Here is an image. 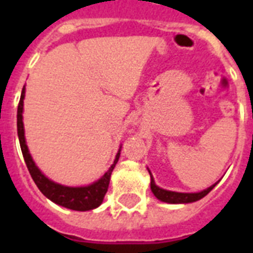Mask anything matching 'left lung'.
Instances as JSON below:
<instances>
[{"label":"left lung","mask_w":253,"mask_h":253,"mask_svg":"<svg viewBox=\"0 0 253 253\" xmlns=\"http://www.w3.org/2000/svg\"><path fill=\"white\" fill-rule=\"evenodd\" d=\"M151 174V173H150ZM214 184L210 188L205 189L200 193H177V192H169V190H164V189L159 188L158 185L155 184L154 177L151 176V190L155 194V197L158 200L163 201V202H168V204H189V202H194L201 198H204L206 194L211 192V189L215 186Z\"/></svg>","instance_id":"obj_1"}]
</instances>
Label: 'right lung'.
Masks as SVG:
<instances>
[{
    "instance_id": "obj_1",
    "label": "right lung",
    "mask_w": 253,
    "mask_h": 253,
    "mask_svg": "<svg viewBox=\"0 0 253 253\" xmlns=\"http://www.w3.org/2000/svg\"><path fill=\"white\" fill-rule=\"evenodd\" d=\"M23 98H25V86L22 89L21 99L18 103V111H17V130H18V138H19V144H21L22 155L25 159L26 166L29 169L30 174L33 177L34 182L37 184L43 194L47 198L55 202V204L64 206L67 209H72L77 211H86L91 209L98 208L99 205L102 204L103 197L106 194L107 188H109V182H110V176L115 164L118 162L119 155L121 152L117 154V158L114 160V164L110 167V169L99 178L97 182L89 185V186H81V188H69V186H63L60 184H56L53 181L48 180L43 173L38 169L35 163L29 154V148L26 146L25 140V131H23V122H22V113H23Z\"/></svg>"
}]
</instances>
